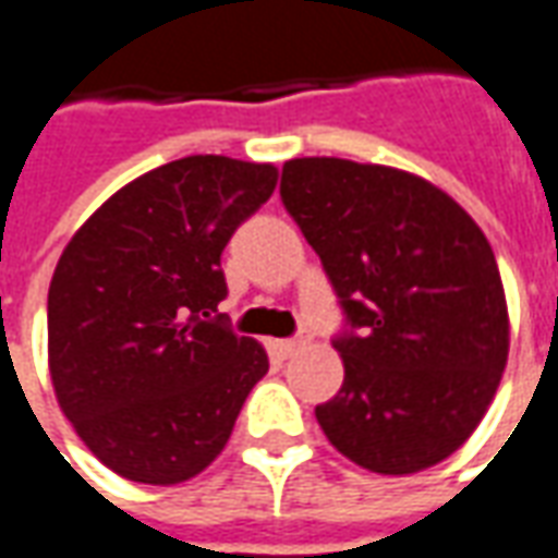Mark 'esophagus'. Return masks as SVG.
Segmentation results:
<instances>
[{"label":"esophagus","instance_id":"1","mask_svg":"<svg viewBox=\"0 0 558 558\" xmlns=\"http://www.w3.org/2000/svg\"><path fill=\"white\" fill-rule=\"evenodd\" d=\"M310 343V330H301V333H298V337H291V340H282V343H276L279 345V352H282V355H294V352H301L303 345Z\"/></svg>","mask_w":558,"mask_h":558}]
</instances>
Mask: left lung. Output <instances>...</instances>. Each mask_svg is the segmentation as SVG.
<instances>
[{
  "label": "left lung",
  "mask_w": 558,
  "mask_h": 558,
  "mask_svg": "<svg viewBox=\"0 0 558 558\" xmlns=\"http://www.w3.org/2000/svg\"><path fill=\"white\" fill-rule=\"evenodd\" d=\"M279 194L322 257L345 330V376L316 418L374 474H416L474 434L510 345L489 240L456 199L403 169L298 157Z\"/></svg>",
  "instance_id": "left-lung-1"
}]
</instances>
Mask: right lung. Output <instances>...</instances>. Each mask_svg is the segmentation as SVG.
<instances>
[{
	"label": "right lung",
	"instance_id": "1",
	"mask_svg": "<svg viewBox=\"0 0 558 558\" xmlns=\"http://www.w3.org/2000/svg\"><path fill=\"white\" fill-rule=\"evenodd\" d=\"M279 179L194 155L124 184L69 240L48 291V364L84 447L133 483L197 477L225 449L264 345L236 337L221 252Z\"/></svg>",
	"mask_w": 558,
	"mask_h": 558
}]
</instances>
